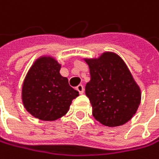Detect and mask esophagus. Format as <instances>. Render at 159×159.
<instances>
[{
  "mask_svg": "<svg viewBox=\"0 0 159 159\" xmlns=\"http://www.w3.org/2000/svg\"><path fill=\"white\" fill-rule=\"evenodd\" d=\"M76 90L80 93V94H83L84 93V90H85V89H84V86L83 85H79V86H77L76 87Z\"/></svg>",
  "mask_w": 159,
  "mask_h": 159,
  "instance_id": "obj_1",
  "label": "esophagus"
}]
</instances>
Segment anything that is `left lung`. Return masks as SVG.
Instances as JSON below:
<instances>
[{
  "instance_id": "8db88e82",
  "label": "left lung",
  "mask_w": 159,
  "mask_h": 159,
  "mask_svg": "<svg viewBox=\"0 0 159 159\" xmlns=\"http://www.w3.org/2000/svg\"><path fill=\"white\" fill-rule=\"evenodd\" d=\"M90 81L86 95L92 115L107 127H118L129 121L141 103V89L124 60L116 53L104 52L98 58H85Z\"/></svg>"
}]
</instances>
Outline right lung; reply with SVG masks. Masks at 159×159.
Returning <instances> with one entry per match:
<instances>
[{"label": "right lung", "mask_w": 159, "mask_h": 159, "mask_svg": "<svg viewBox=\"0 0 159 159\" xmlns=\"http://www.w3.org/2000/svg\"><path fill=\"white\" fill-rule=\"evenodd\" d=\"M61 65L52 57L37 58L30 68L22 86V102L34 117L54 121L65 116L79 92L60 73Z\"/></svg>", "instance_id": "1"}]
</instances>
